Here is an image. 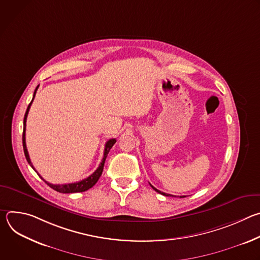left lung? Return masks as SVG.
Listing matches in <instances>:
<instances>
[{
  "label": "left lung",
  "instance_id": "8db88e82",
  "mask_svg": "<svg viewBox=\"0 0 260 260\" xmlns=\"http://www.w3.org/2000/svg\"><path fill=\"white\" fill-rule=\"evenodd\" d=\"M150 185H151V184H150ZM151 187H152V188H153V189H154V190H155V191H156V192H158V193H160V194H162V196H166V197H169V196H171V194H168V193H165V192H161V191H160V190H158V189H156V188H155V187H153V186H152V185H151ZM171 197H173V196H171ZM180 198H185V196H183V197H180Z\"/></svg>",
  "mask_w": 260,
  "mask_h": 260
}]
</instances>
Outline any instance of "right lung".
<instances>
[{"instance_id": "obj_1", "label": "right lung", "mask_w": 260, "mask_h": 260, "mask_svg": "<svg viewBox=\"0 0 260 260\" xmlns=\"http://www.w3.org/2000/svg\"><path fill=\"white\" fill-rule=\"evenodd\" d=\"M39 85L36 87L35 91H34V95H32V100L31 102L29 103V105L27 106V109L25 111V114H24V118H23V134H22V145H23V151H24V155H25V158L28 162V165L36 171V169L34 168L30 159H29V156H28V152H27V149H26V145H25V123H26V117H27V114H28V111H29V108H30V105L35 99V95H36V92H37V89H38ZM116 143V140L115 139H110L109 141H107L106 145H105V151H104V157L102 159V162L100 164L99 168L87 178L79 181V182H75V183H69V184H51V183H48L47 181H45L41 176L40 174L37 172V174L39 175V177L41 179H43V181H45V183L48 185L49 187H51L52 189H54L55 191L57 192H61V193H75V192H83V191H86L88 190L89 188H91L93 185L98 182V180L100 179L102 173H103V170H104V165H105V160L107 158V155L110 151L111 148H112V146Z\"/></svg>"}]
</instances>
